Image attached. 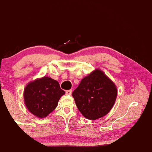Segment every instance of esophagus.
Listing matches in <instances>:
<instances>
[{"label": "esophagus", "mask_w": 152, "mask_h": 152, "mask_svg": "<svg viewBox=\"0 0 152 152\" xmlns=\"http://www.w3.org/2000/svg\"><path fill=\"white\" fill-rule=\"evenodd\" d=\"M72 90H66V95H72Z\"/></svg>", "instance_id": "obj_1"}]
</instances>
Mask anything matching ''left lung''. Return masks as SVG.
<instances>
[{"mask_svg": "<svg viewBox=\"0 0 152 152\" xmlns=\"http://www.w3.org/2000/svg\"><path fill=\"white\" fill-rule=\"evenodd\" d=\"M72 96L83 116L96 120L112 109L116 99L117 88L102 71L96 69L83 78Z\"/></svg>", "mask_w": 152, "mask_h": 152, "instance_id": "8db88e82", "label": "left lung"}]
</instances>
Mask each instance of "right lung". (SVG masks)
I'll use <instances>...</instances> for the list:
<instances>
[{
	"label": "right lung",
	"mask_w": 152,
	"mask_h": 152,
	"mask_svg": "<svg viewBox=\"0 0 152 152\" xmlns=\"http://www.w3.org/2000/svg\"><path fill=\"white\" fill-rule=\"evenodd\" d=\"M64 94L57 80L43 76L26 86L24 90V104L32 114L43 118L56 108L59 99Z\"/></svg>",
	"instance_id": "1"
}]
</instances>
